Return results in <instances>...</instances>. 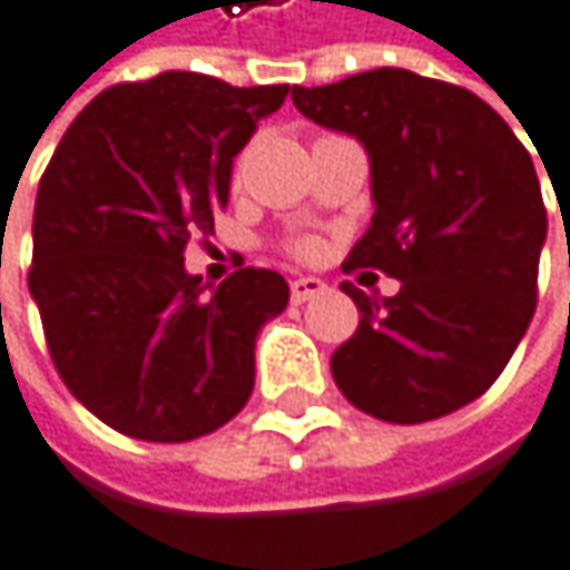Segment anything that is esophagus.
I'll list each match as a JSON object with an SVG mask.
<instances>
[{
	"instance_id": "esophagus-1",
	"label": "esophagus",
	"mask_w": 570,
	"mask_h": 570,
	"mask_svg": "<svg viewBox=\"0 0 570 570\" xmlns=\"http://www.w3.org/2000/svg\"><path fill=\"white\" fill-rule=\"evenodd\" d=\"M324 291H327V283L317 279V276H297V279H291V301L294 304H307V301L321 297Z\"/></svg>"
}]
</instances>
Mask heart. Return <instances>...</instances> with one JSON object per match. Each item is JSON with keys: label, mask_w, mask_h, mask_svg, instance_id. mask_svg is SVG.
Segmentation results:
<instances>
[{"label": "heart", "mask_w": 570, "mask_h": 570, "mask_svg": "<svg viewBox=\"0 0 570 570\" xmlns=\"http://www.w3.org/2000/svg\"><path fill=\"white\" fill-rule=\"evenodd\" d=\"M301 249H311V246H307V243H304V246H301Z\"/></svg>", "instance_id": "1"}]
</instances>
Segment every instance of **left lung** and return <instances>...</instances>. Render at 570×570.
Masks as SVG:
<instances>
[{"mask_svg":"<svg viewBox=\"0 0 570 570\" xmlns=\"http://www.w3.org/2000/svg\"><path fill=\"white\" fill-rule=\"evenodd\" d=\"M314 125L354 135L372 161L375 216L344 269L402 283L375 301L354 283L357 331L334 351L344 399L415 425L480 399L538 307L548 209L527 148L476 94L412 70L294 87Z\"/></svg>","mask_w":570,"mask_h":570,"instance_id":"1","label":"left lung"}]
</instances>
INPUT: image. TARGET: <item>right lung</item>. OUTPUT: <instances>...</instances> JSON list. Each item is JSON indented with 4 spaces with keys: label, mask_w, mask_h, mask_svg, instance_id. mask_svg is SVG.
<instances>
[{
    "label": "right lung",
    "mask_w": 570,
    "mask_h": 570,
    "mask_svg": "<svg viewBox=\"0 0 570 570\" xmlns=\"http://www.w3.org/2000/svg\"><path fill=\"white\" fill-rule=\"evenodd\" d=\"M287 94L188 70L117 83L39 178L29 294L63 385L110 429L188 442L249 402L256 334L291 287L256 266L209 287L185 246L216 229L233 158Z\"/></svg>",
    "instance_id": "obj_1"
}]
</instances>
